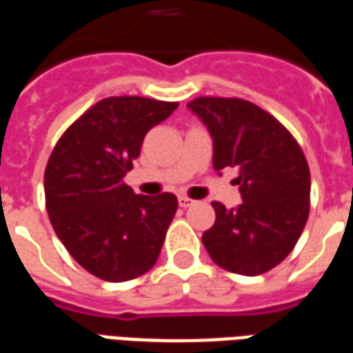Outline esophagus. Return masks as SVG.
I'll list each match as a JSON object with an SVG mask.
<instances>
[{
    "mask_svg": "<svg viewBox=\"0 0 353 353\" xmlns=\"http://www.w3.org/2000/svg\"><path fill=\"white\" fill-rule=\"evenodd\" d=\"M177 202H179V206L181 208H191L196 204V200L189 199V196H179V199H177Z\"/></svg>",
    "mask_w": 353,
    "mask_h": 353,
    "instance_id": "34e87169",
    "label": "esophagus"
}]
</instances>
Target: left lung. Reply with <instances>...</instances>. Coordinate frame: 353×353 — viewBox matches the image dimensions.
Here are the masks:
<instances>
[{
	"label": "left lung",
	"instance_id": "1",
	"mask_svg": "<svg viewBox=\"0 0 353 353\" xmlns=\"http://www.w3.org/2000/svg\"><path fill=\"white\" fill-rule=\"evenodd\" d=\"M214 138V170L236 166L242 204L212 202L202 244L215 265L244 276L272 270L293 252L310 212V170L296 139L242 98L200 96L187 103Z\"/></svg>",
	"mask_w": 353,
	"mask_h": 353
}]
</instances>
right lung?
<instances>
[{
    "mask_svg": "<svg viewBox=\"0 0 353 353\" xmlns=\"http://www.w3.org/2000/svg\"><path fill=\"white\" fill-rule=\"evenodd\" d=\"M177 101L111 96L62 134L45 168L52 229L73 259L96 278L128 281L149 272L177 210L172 192L134 194L123 177L145 134Z\"/></svg>",
    "mask_w": 353,
    "mask_h": 353,
    "instance_id": "add662e5",
    "label": "right lung"
}]
</instances>
